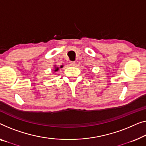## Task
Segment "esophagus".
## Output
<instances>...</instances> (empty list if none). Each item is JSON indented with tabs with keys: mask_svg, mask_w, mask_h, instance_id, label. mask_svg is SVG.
<instances>
[{
	"mask_svg": "<svg viewBox=\"0 0 146 146\" xmlns=\"http://www.w3.org/2000/svg\"><path fill=\"white\" fill-rule=\"evenodd\" d=\"M70 66H76V64H75V62H70Z\"/></svg>",
	"mask_w": 146,
	"mask_h": 146,
	"instance_id": "obj_1",
	"label": "esophagus"
}]
</instances>
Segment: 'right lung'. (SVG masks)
I'll return each mask as SVG.
<instances>
[{"label": "right lung", "instance_id": "right-lung-1", "mask_svg": "<svg viewBox=\"0 0 146 146\" xmlns=\"http://www.w3.org/2000/svg\"><path fill=\"white\" fill-rule=\"evenodd\" d=\"M63 67H64V66H61L59 67H57V66H56V65H55V66H54V68L52 69H53V71H54V72H57V71H58V70H59L60 68H62Z\"/></svg>", "mask_w": 146, "mask_h": 146}]
</instances>
